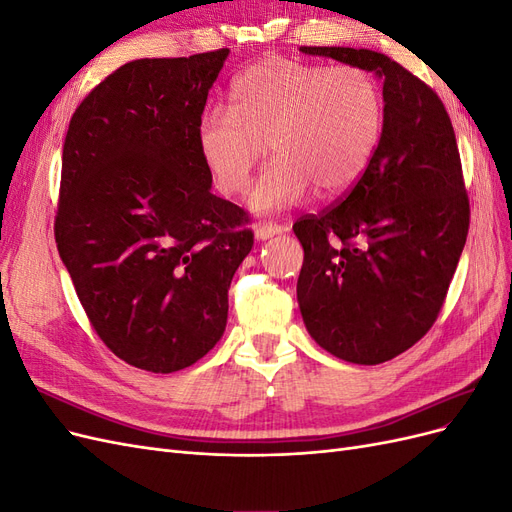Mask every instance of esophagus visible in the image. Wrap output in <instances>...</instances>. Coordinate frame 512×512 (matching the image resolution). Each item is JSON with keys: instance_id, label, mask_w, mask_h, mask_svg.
Listing matches in <instances>:
<instances>
[{"instance_id": "obj_1", "label": "esophagus", "mask_w": 512, "mask_h": 512, "mask_svg": "<svg viewBox=\"0 0 512 512\" xmlns=\"http://www.w3.org/2000/svg\"><path fill=\"white\" fill-rule=\"evenodd\" d=\"M288 226L282 224H273V222H265L256 226V239H269L273 235H280V232H286Z\"/></svg>"}]
</instances>
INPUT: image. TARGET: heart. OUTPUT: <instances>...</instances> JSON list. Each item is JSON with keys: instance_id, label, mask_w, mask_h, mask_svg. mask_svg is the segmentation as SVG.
I'll list each match as a JSON object with an SVG mask.
<instances>
[{"instance_id": "heart-1", "label": "heart", "mask_w": 512, "mask_h": 512, "mask_svg": "<svg viewBox=\"0 0 512 512\" xmlns=\"http://www.w3.org/2000/svg\"><path fill=\"white\" fill-rule=\"evenodd\" d=\"M382 123V87L365 68L267 57L230 83L228 113L203 115L196 143L226 196L250 190L267 145L275 162L252 205L273 211L301 203L314 188L320 196L348 192L374 156Z\"/></svg>"}]
</instances>
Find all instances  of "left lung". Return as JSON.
I'll return each mask as SVG.
<instances>
[{"instance_id":"1","label":"left lung","mask_w":512,"mask_h":512,"mask_svg":"<svg viewBox=\"0 0 512 512\" xmlns=\"http://www.w3.org/2000/svg\"><path fill=\"white\" fill-rule=\"evenodd\" d=\"M382 79L384 123L363 177L292 230L303 245L297 299L333 356L378 365L436 322L470 228L455 130L427 83L376 51L301 46Z\"/></svg>"}]
</instances>
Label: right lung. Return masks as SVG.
I'll list each match as a JSON object with an SVG mask.
<instances>
[{"instance_id":"1","label":"right lung","mask_w":512,"mask_h":512,"mask_svg":"<svg viewBox=\"0 0 512 512\" xmlns=\"http://www.w3.org/2000/svg\"><path fill=\"white\" fill-rule=\"evenodd\" d=\"M228 49L136 59L76 106L61 156L55 241L91 327L153 374L220 342L250 213L211 194L196 132Z\"/></svg>"}]
</instances>
